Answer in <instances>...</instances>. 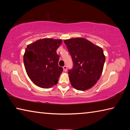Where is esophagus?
Masks as SVG:
<instances>
[{
	"label": "esophagus",
	"mask_w": 130,
	"mask_h": 130,
	"mask_svg": "<svg viewBox=\"0 0 130 130\" xmlns=\"http://www.w3.org/2000/svg\"><path fill=\"white\" fill-rule=\"evenodd\" d=\"M63 71H64V72H67V66H64V67H63Z\"/></svg>",
	"instance_id": "1"
}]
</instances>
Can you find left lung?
<instances>
[{"label": "left lung", "instance_id": "obj_1", "mask_svg": "<svg viewBox=\"0 0 130 130\" xmlns=\"http://www.w3.org/2000/svg\"><path fill=\"white\" fill-rule=\"evenodd\" d=\"M63 42L73 62V69L68 72L70 84L79 91L91 88L102 75L105 60L103 49L83 38Z\"/></svg>", "mask_w": 130, "mask_h": 130}]
</instances>
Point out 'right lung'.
Listing matches in <instances>:
<instances>
[{
    "label": "right lung",
    "instance_id": "obj_1",
    "mask_svg": "<svg viewBox=\"0 0 130 130\" xmlns=\"http://www.w3.org/2000/svg\"><path fill=\"white\" fill-rule=\"evenodd\" d=\"M62 42L61 39L43 38L26 47L23 56L26 73L38 87L49 88L58 83L63 69L58 66L56 51Z\"/></svg>",
    "mask_w": 130,
    "mask_h": 130
}]
</instances>
